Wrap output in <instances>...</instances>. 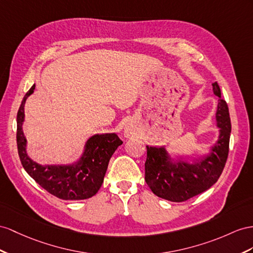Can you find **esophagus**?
<instances>
[{"instance_id": "1", "label": "esophagus", "mask_w": 253, "mask_h": 253, "mask_svg": "<svg viewBox=\"0 0 253 253\" xmlns=\"http://www.w3.org/2000/svg\"><path fill=\"white\" fill-rule=\"evenodd\" d=\"M130 134H131L130 129H126V130H125V135H126V137H129V135H130Z\"/></svg>"}]
</instances>
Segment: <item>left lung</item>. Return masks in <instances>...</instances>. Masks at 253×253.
Returning <instances> with one entry per match:
<instances>
[{"instance_id": "left-lung-1", "label": "left lung", "mask_w": 253, "mask_h": 253, "mask_svg": "<svg viewBox=\"0 0 253 253\" xmlns=\"http://www.w3.org/2000/svg\"><path fill=\"white\" fill-rule=\"evenodd\" d=\"M211 85L213 94L219 97L216 112L219 135L207 156L189 163L172 158L164 146H146L145 180L159 198L171 202H184L210 189L221 175L229 154L231 120L218 83L213 82Z\"/></svg>"}]
</instances>
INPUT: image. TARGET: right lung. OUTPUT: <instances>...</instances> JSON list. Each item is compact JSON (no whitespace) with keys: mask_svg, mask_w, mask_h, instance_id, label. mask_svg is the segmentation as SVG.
Returning a JSON list of instances; mask_svg holds the SVG:
<instances>
[{"mask_svg":"<svg viewBox=\"0 0 253 253\" xmlns=\"http://www.w3.org/2000/svg\"><path fill=\"white\" fill-rule=\"evenodd\" d=\"M35 84L23 97L17 114V146L24 170L43 189L62 200H84L95 196L102 185L110 158L123 141L116 133L94 134L85 145L79 160L69 165L42 166L27 153V139L22 125L24 105L34 93Z\"/></svg>","mask_w":253,"mask_h":253,"instance_id":"obj_1","label":"right lung"}]
</instances>
